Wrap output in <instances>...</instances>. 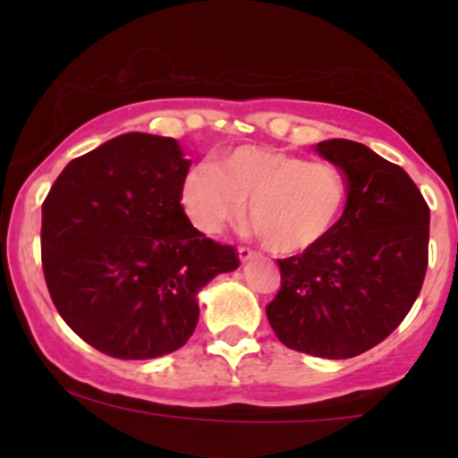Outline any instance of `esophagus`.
<instances>
[{
    "label": "esophagus",
    "mask_w": 458,
    "mask_h": 458,
    "mask_svg": "<svg viewBox=\"0 0 458 458\" xmlns=\"http://www.w3.org/2000/svg\"><path fill=\"white\" fill-rule=\"evenodd\" d=\"M256 251L250 250V247H239V260L241 262H250L251 259H256Z\"/></svg>",
    "instance_id": "34e87169"
}]
</instances>
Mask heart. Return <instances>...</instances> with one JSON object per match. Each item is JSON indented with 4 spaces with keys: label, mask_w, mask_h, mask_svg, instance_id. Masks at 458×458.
<instances>
[{
    "label": "heart",
    "mask_w": 458,
    "mask_h": 458,
    "mask_svg": "<svg viewBox=\"0 0 458 458\" xmlns=\"http://www.w3.org/2000/svg\"><path fill=\"white\" fill-rule=\"evenodd\" d=\"M182 207L199 233L217 234L243 215L280 254L323 243L343 219L349 185L338 165L269 148H236L217 165L198 163L181 189Z\"/></svg>",
    "instance_id": "b5f03b06"
}]
</instances>
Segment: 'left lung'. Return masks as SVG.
I'll return each mask as SVG.
<instances>
[{"label":"left lung","instance_id":"left-lung-1","mask_svg":"<svg viewBox=\"0 0 458 458\" xmlns=\"http://www.w3.org/2000/svg\"><path fill=\"white\" fill-rule=\"evenodd\" d=\"M314 150L343 170L349 198L323 243L277 260L267 318L288 349L346 360L386 340L418 299L430 211L407 172L368 146L325 140Z\"/></svg>","mask_w":458,"mask_h":458}]
</instances>
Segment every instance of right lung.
Here are the masks:
<instances>
[{
    "mask_svg": "<svg viewBox=\"0 0 458 458\" xmlns=\"http://www.w3.org/2000/svg\"><path fill=\"white\" fill-rule=\"evenodd\" d=\"M189 165L174 138L124 133L68 163L45 199L47 288L101 353L152 360L181 349L198 325V293L239 267L234 247L182 211Z\"/></svg>",
    "mask_w": 458,
    "mask_h": 458,
    "instance_id": "add662e5",
    "label": "right lung"
}]
</instances>
